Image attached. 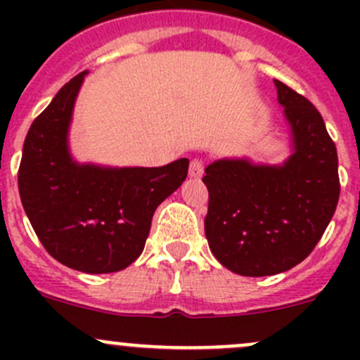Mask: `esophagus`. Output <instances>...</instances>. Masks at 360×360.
Segmentation results:
<instances>
[{"mask_svg":"<svg viewBox=\"0 0 360 360\" xmlns=\"http://www.w3.org/2000/svg\"><path fill=\"white\" fill-rule=\"evenodd\" d=\"M188 172H190V177H195V179H197V177H202L203 176V162L200 158H193L190 162V170H188Z\"/></svg>","mask_w":360,"mask_h":360,"instance_id":"esophagus-1","label":"esophagus"}]
</instances>
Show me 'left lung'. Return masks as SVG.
Masks as SVG:
<instances>
[{"label": "left lung", "instance_id": "obj_1", "mask_svg": "<svg viewBox=\"0 0 360 360\" xmlns=\"http://www.w3.org/2000/svg\"><path fill=\"white\" fill-rule=\"evenodd\" d=\"M291 127L292 153L282 165L224 158L205 169V237L216 259L244 277L300 264L324 235L338 198V153L317 108L275 79Z\"/></svg>", "mask_w": 360, "mask_h": 360}]
</instances>
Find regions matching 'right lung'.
<instances>
[{"instance_id":"right-lung-1","label":"right lung","mask_w":360,"mask_h":360,"mask_svg":"<svg viewBox=\"0 0 360 360\" xmlns=\"http://www.w3.org/2000/svg\"><path fill=\"white\" fill-rule=\"evenodd\" d=\"M85 75L69 79L32 122L19 193L50 256L72 270L112 274L141 256L155 210L186 179L190 160L122 169L75 162L68 134Z\"/></svg>"}]
</instances>
